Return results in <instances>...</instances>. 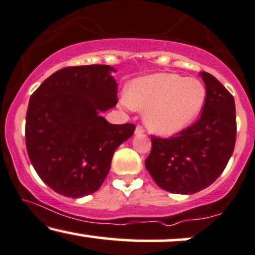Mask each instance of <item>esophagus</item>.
Returning <instances> with one entry per match:
<instances>
[{
    "label": "esophagus",
    "instance_id": "obj_1",
    "mask_svg": "<svg viewBox=\"0 0 255 255\" xmlns=\"http://www.w3.org/2000/svg\"><path fill=\"white\" fill-rule=\"evenodd\" d=\"M145 133V130H143V128L141 127V126H136L135 128V135H140V134H143Z\"/></svg>",
    "mask_w": 255,
    "mask_h": 255
}]
</instances>
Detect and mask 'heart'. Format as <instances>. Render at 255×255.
Here are the masks:
<instances>
[{
    "instance_id": "heart-1",
    "label": "heart",
    "mask_w": 255,
    "mask_h": 255,
    "mask_svg": "<svg viewBox=\"0 0 255 255\" xmlns=\"http://www.w3.org/2000/svg\"><path fill=\"white\" fill-rule=\"evenodd\" d=\"M207 91L203 83L177 73H154L131 83L126 103L143 113L149 131L161 136L179 133L203 110Z\"/></svg>"
}]
</instances>
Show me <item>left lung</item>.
Here are the masks:
<instances>
[{"instance_id":"left-lung-1","label":"left lung","mask_w":255,"mask_h":255,"mask_svg":"<svg viewBox=\"0 0 255 255\" xmlns=\"http://www.w3.org/2000/svg\"><path fill=\"white\" fill-rule=\"evenodd\" d=\"M207 98L201 118L170 139L152 136L145 165L159 188L191 195L211 185L231 159L235 146L234 97L208 72H199Z\"/></svg>"}]
</instances>
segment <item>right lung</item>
<instances>
[{
	"instance_id": "add662e5",
	"label": "right lung",
	"mask_w": 255,
	"mask_h": 255,
	"mask_svg": "<svg viewBox=\"0 0 255 255\" xmlns=\"http://www.w3.org/2000/svg\"><path fill=\"white\" fill-rule=\"evenodd\" d=\"M116 72L109 65L72 66L54 72L29 98L28 157L42 182L65 197L100 189L113 154L135 126L112 125L102 113L118 103Z\"/></svg>"
}]
</instances>
